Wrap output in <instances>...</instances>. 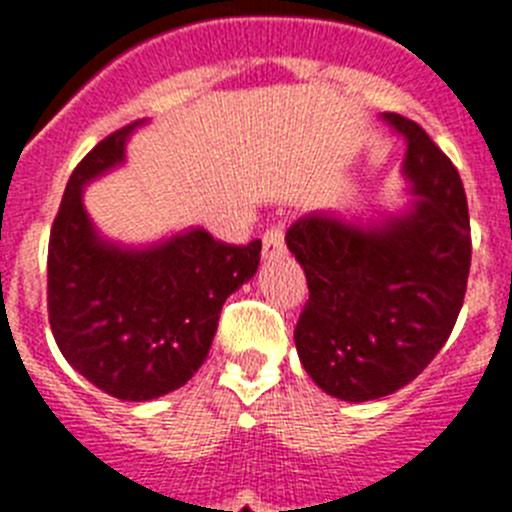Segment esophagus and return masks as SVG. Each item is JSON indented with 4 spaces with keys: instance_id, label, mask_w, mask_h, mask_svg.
<instances>
[{
    "instance_id": "34e87169",
    "label": "esophagus",
    "mask_w": 512,
    "mask_h": 512,
    "mask_svg": "<svg viewBox=\"0 0 512 512\" xmlns=\"http://www.w3.org/2000/svg\"><path fill=\"white\" fill-rule=\"evenodd\" d=\"M261 253H264V261L277 259L284 253V230L271 228L264 233V241H261Z\"/></svg>"
}]
</instances>
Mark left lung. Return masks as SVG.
Instances as JSON below:
<instances>
[{
  "label": "left lung",
  "mask_w": 512,
  "mask_h": 512,
  "mask_svg": "<svg viewBox=\"0 0 512 512\" xmlns=\"http://www.w3.org/2000/svg\"><path fill=\"white\" fill-rule=\"evenodd\" d=\"M402 138L410 200L369 217L310 212L287 233L310 300L295 328L305 372L346 402L413 382L449 341L472 261L464 184L418 122L384 112Z\"/></svg>",
  "instance_id": "obj_1"
}]
</instances>
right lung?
Masks as SVG:
<instances>
[{"mask_svg":"<svg viewBox=\"0 0 512 512\" xmlns=\"http://www.w3.org/2000/svg\"><path fill=\"white\" fill-rule=\"evenodd\" d=\"M143 125L117 130L84 156L48 243V318L63 359L125 402L156 400L194 377L225 300L261 259V241L225 246L200 225L138 246L99 233L84 189L125 166L128 140Z\"/></svg>","mask_w":512,"mask_h":512,"instance_id":"right-lung-1","label":"right lung"}]
</instances>
